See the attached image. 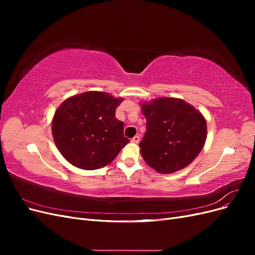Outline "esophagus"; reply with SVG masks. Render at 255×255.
Here are the masks:
<instances>
[{
    "label": "esophagus",
    "instance_id": "1",
    "mask_svg": "<svg viewBox=\"0 0 255 255\" xmlns=\"http://www.w3.org/2000/svg\"><path fill=\"white\" fill-rule=\"evenodd\" d=\"M130 141L134 142V143H138V142L140 141V137L138 136V135H136V136H134V137L132 138V139H130Z\"/></svg>",
    "mask_w": 255,
    "mask_h": 255
}]
</instances>
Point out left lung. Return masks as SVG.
I'll use <instances>...</instances> for the list:
<instances>
[{"mask_svg":"<svg viewBox=\"0 0 255 255\" xmlns=\"http://www.w3.org/2000/svg\"><path fill=\"white\" fill-rule=\"evenodd\" d=\"M146 132L139 143L145 163L159 173L188 166L203 149L206 121L184 100L159 98L142 103Z\"/></svg>","mask_w":255,"mask_h":255,"instance_id":"left-lung-1","label":"left lung"}]
</instances>
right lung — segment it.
Listing matches in <instances>:
<instances>
[{
	"mask_svg": "<svg viewBox=\"0 0 255 255\" xmlns=\"http://www.w3.org/2000/svg\"><path fill=\"white\" fill-rule=\"evenodd\" d=\"M123 101L106 92L87 91L67 99L54 115L53 138L69 163L84 170L111 164L128 139L116 118Z\"/></svg>",
	"mask_w": 255,
	"mask_h": 255,
	"instance_id": "1",
	"label": "right lung"
}]
</instances>
